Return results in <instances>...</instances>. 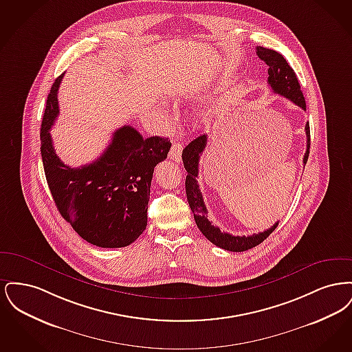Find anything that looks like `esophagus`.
<instances>
[{
  "label": "esophagus",
  "instance_id": "esophagus-1",
  "mask_svg": "<svg viewBox=\"0 0 352 352\" xmlns=\"http://www.w3.org/2000/svg\"><path fill=\"white\" fill-rule=\"evenodd\" d=\"M182 151H184L182 144L174 142V144L171 145V149L168 151V157H170L173 161H175V162H181V160H182Z\"/></svg>",
  "mask_w": 352,
  "mask_h": 352
}]
</instances>
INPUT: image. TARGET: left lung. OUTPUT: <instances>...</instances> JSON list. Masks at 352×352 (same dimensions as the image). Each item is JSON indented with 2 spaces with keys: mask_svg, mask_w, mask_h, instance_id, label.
Instances as JSON below:
<instances>
[{
  "mask_svg": "<svg viewBox=\"0 0 352 352\" xmlns=\"http://www.w3.org/2000/svg\"><path fill=\"white\" fill-rule=\"evenodd\" d=\"M256 54L261 60L268 65V84L274 94H278L286 99L293 101L303 111H306V102L302 94L301 87L296 76L294 69L289 66L284 56L277 51L256 47ZM306 131V153L303 155V165H306L309 153H310V126L309 122L305 126ZM207 145V134H201L192 140L182 151V161L187 171L186 177V195L190 208L194 214L195 223L201 234H204L212 244L226 251L244 252L251 250L253 247L261 244L269 234H272L278 221L273 224L264 232L250 234V236H234L220 231L217 226H214L207 218V208L201 197V188L198 184V173H199V158Z\"/></svg>",
  "mask_w": 352,
  "mask_h": 352,
  "instance_id": "8db88e82",
  "label": "left lung"
}]
</instances>
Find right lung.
<instances>
[{
    "mask_svg": "<svg viewBox=\"0 0 352 352\" xmlns=\"http://www.w3.org/2000/svg\"><path fill=\"white\" fill-rule=\"evenodd\" d=\"M55 79L41 126V154L51 195L60 215L85 241L101 248L132 244L148 224L153 171L166 160L168 138H144L133 126L118 129L100 157L69 168L56 155L50 129L59 115Z\"/></svg>",
    "mask_w": 352,
    "mask_h": 352,
    "instance_id": "right-lung-1",
    "label": "right lung"
}]
</instances>
